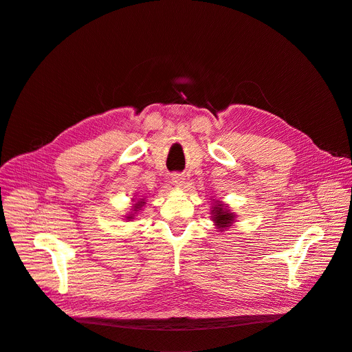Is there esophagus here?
<instances>
[{"mask_svg": "<svg viewBox=\"0 0 352 352\" xmlns=\"http://www.w3.org/2000/svg\"><path fill=\"white\" fill-rule=\"evenodd\" d=\"M171 181H173V184H175V186L181 187V186H184V181H186V178H184V175L179 173H173Z\"/></svg>", "mask_w": 352, "mask_h": 352, "instance_id": "obj_1", "label": "esophagus"}]
</instances>
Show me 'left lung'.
Returning <instances> with one entry per match:
<instances>
[{
    "mask_svg": "<svg viewBox=\"0 0 352 352\" xmlns=\"http://www.w3.org/2000/svg\"><path fill=\"white\" fill-rule=\"evenodd\" d=\"M212 214H214L212 221L217 224L218 228H227L230 227V224H232L234 215L224 208V204L215 206L212 210Z\"/></svg>",
    "mask_w": 352,
    "mask_h": 352,
    "instance_id": "1",
    "label": "left lung"
}]
</instances>
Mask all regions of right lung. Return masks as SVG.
I'll use <instances>...</instances> for the list:
<instances>
[{
	"label": "right lung",
	"instance_id": "right-lung-1",
	"mask_svg": "<svg viewBox=\"0 0 352 352\" xmlns=\"http://www.w3.org/2000/svg\"><path fill=\"white\" fill-rule=\"evenodd\" d=\"M141 204H144V202H142V201H138L137 204H135V208H134V210H135V211H137V210H140V208H141ZM126 218H128V219H131V218H133V214L129 215V217H126Z\"/></svg>",
	"mask_w": 352,
	"mask_h": 352
}]
</instances>
